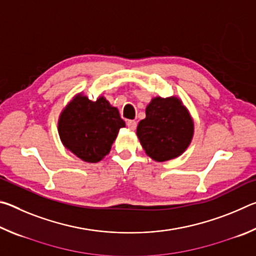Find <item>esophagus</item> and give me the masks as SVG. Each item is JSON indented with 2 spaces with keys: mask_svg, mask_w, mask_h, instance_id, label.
Listing matches in <instances>:
<instances>
[{
  "mask_svg": "<svg viewBox=\"0 0 256 256\" xmlns=\"http://www.w3.org/2000/svg\"><path fill=\"white\" fill-rule=\"evenodd\" d=\"M126 125H128V128L131 130V131H134V130L136 128V120H128V123H126Z\"/></svg>",
  "mask_w": 256,
  "mask_h": 256,
  "instance_id": "1",
  "label": "esophagus"
}]
</instances>
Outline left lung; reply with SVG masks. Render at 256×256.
I'll return each instance as SVG.
<instances>
[{
    "mask_svg": "<svg viewBox=\"0 0 256 256\" xmlns=\"http://www.w3.org/2000/svg\"><path fill=\"white\" fill-rule=\"evenodd\" d=\"M193 134V118L175 96L151 99L146 108V118L136 128V136L146 154L159 162L180 157L188 149Z\"/></svg>",
    "mask_w": 256,
    "mask_h": 256,
    "instance_id": "obj_1",
    "label": "left lung"
}]
</instances>
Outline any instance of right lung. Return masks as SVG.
Instances as JSON below:
<instances>
[{"mask_svg":"<svg viewBox=\"0 0 256 256\" xmlns=\"http://www.w3.org/2000/svg\"><path fill=\"white\" fill-rule=\"evenodd\" d=\"M125 128L118 110L105 97L90 100L76 94L58 118V134L63 146L86 162H98L110 154L118 131Z\"/></svg>","mask_w":256,"mask_h":256,"instance_id":"1","label":"right lung"}]
</instances>
